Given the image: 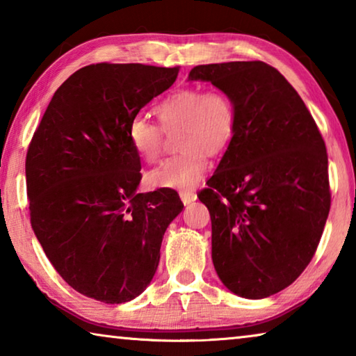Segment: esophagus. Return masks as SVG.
<instances>
[{
  "instance_id": "34e87169",
  "label": "esophagus",
  "mask_w": 356,
  "mask_h": 356,
  "mask_svg": "<svg viewBox=\"0 0 356 356\" xmlns=\"http://www.w3.org/2000/svg\"><path fill=\"white\" fill-rule=\"evenodd\" d=\"M179 196H180V200H182V202L185 204V206H188V204L195 202L196 197H197L195 191H180Z\"/></svg>"
}]
</instances>
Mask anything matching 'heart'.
Returning a JSON list of instances; mask_svg holds the SVG:
<instances>
[{
  "label": "heart",
  "mask_w": 356,
  "mask_h": 356,
  "mask_svg": "<svg viewBox=\"0 0 356 356\" xmlns=\"http://www.w3.org/2000/svg\"><path fill=\"white\" fill-rule=\"evenodd\" d=\"M160 127L144 118L129 124L131 149L146 163H156L163 152V131L177 135L180 155L150 171L147 182L155 188H193L209 166V155L218 156L231 146L237 129V110L221 91L200 88L179 89L155 106Z\"/></svg>",
  "instance_id": "1"
}]
</instances>
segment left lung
<instances>
[{
  "instance_id": "left-lung-1",
  "label": "left lung",
  "mask_w": 356,
  "mask_h": 356,
  "mask_svg": "<svg viewBox=\"0 0 356 356\" xmlns=\"http://www.w3.org/2000/svg\"><path fill=\"white\" fill-rule=\"evenodd\" d=\"M232 99L237 129L209 188L197 197L212 220V261L229 291L259 300L291 286L308 267L330 212L323 138L298 92L272 65H196Z\"/></svg>"
}]
</instances>
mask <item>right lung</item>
Segmentation results:
<instances>
[{"instance_id":"1","label":"right lung","mask_w":356,"mask_h":356,"mask_svg":"<svg viewBox=\"0 0 356 356\" xmlns=\"http://www.w3.org/2000/svg\"><path fill=\"white\" fill-rule=\"evenodd\" d=\"M179 67L92 64L65 80L26 154L31 226L76 292L119 305L144 292L166 227L182 212L177 191L138 193L140 156L129 124L172 86Z\"/></svg>"}]
</instances>
